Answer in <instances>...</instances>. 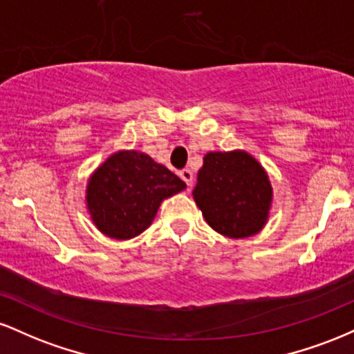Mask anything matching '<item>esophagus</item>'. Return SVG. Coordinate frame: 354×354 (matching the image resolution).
<instances>
[{
    "label": "esophagus",
    "instance_id": "esophagus-1",
    "mask_svg": "<svg viewBox=\"0 0 354 354\" xmlns=\"http://www.w3.org/2000/svg\"><path fill=\"white\" fill-rule=\"evenodd\" d=\"M180 178L186 183V185H188V188H191V186H193L194 176H193V171H191V169H181Z\"/></svg>",
    "mask_w": 354,
    "mask_h": 354
}]
</instances>
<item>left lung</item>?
<instances>
[{
	"label": "left lung",
	"mask_w": 354,
	"mask_h": 354,
	"mask_svg": "<svg viewBox=\"0 0 354 354\" xmlns=\"http://www.w3.org/2000/svg\"><path fill=\"white\" fill-rule=\"evenodd\" d=\"M193 198L211 228L239 239L265 228L273 188L265 168L250 153L209 151L203 158Z\"/></svg>",
	"instance_id": "1"
}]
</instances>
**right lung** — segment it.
<instances>
[{"label":"right lung","mask_w":354,"mask_h":354,"mask_svg":"<svg viewBox=\"0 0 354 354\" xmlns=\"http://www.w3.org/2000/svg\"><path fill=\"white\" fill-rule=\"evenodd\" d=\"M185 188V181L146 153L121 149L89 176L86 208L101 233L131 239L151 225L163 200Z\"/></svg>","instance_id":"add662e5"}]
</instances>
